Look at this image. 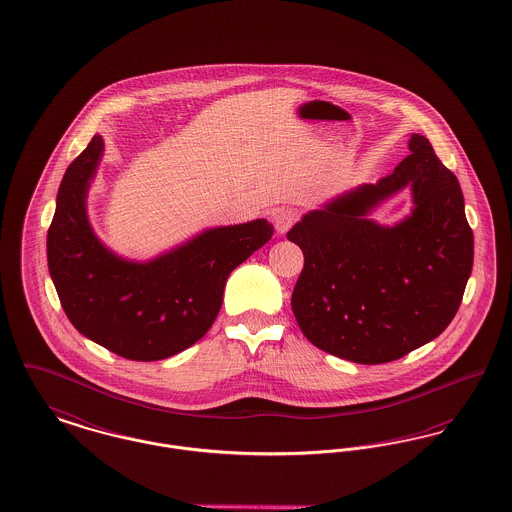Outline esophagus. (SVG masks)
Masks as SVG:
<instances>
[{
	"label": "esophagus",
	"mask_w": 512,
	"mask_h": 512,
	"mask_svg": "<svg viewBox=\"0 0 512 512\" xmlns=\"http://www.w3.org/2000/svg\"><path fill=\"white\" fill-rule=\"evenodd\" d=\"M296 220H298V212L294 209H278L272 214V222H274V228L278 234H286L294 226Z\"/></svg>",
	"instance_id": "34e87169"
}]
</instances>
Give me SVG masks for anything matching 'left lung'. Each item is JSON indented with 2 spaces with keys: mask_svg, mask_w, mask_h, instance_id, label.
Wrapping results in <instances>:
<instances>
[{
  "mask_svg": "<svg viewBox=\"0 0 512 512\" xmlns=\"http://www.w3.org/2000/svg\"><path fill=\"white\" fill-rule=\"evenodd\" d=\"M410 154L377 183L307 212L288 232L303 251L292 309L305 338L363 365L387 363L449 327L474 263L460 183L414 133ZM404 186L415 209L394 227L366 218Z\"/></svg>",
  "mask_w": 512,
  "mask_h": 512,
  "instance_id": "obj_1",
  "label": "left lung"
}]
</instances>
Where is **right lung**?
<instances>
[{
	"label": "right lung",
	"instance_id": "add662e5",
	"mask_svg": "<svg viewBox=\"0 0 512 512\" xmlns=\"http://www.w3.org/2000/svg\"><path fill=\"white\" fill-rule=\"evenodd\" d=\"M104 141L94 135L61 180L48 230V269L71 325L125 360L176 356L211 329L230 272L271 240L265 218L205 230L180 247L133 263L92 232L87 193Z\"/></svg>",
	"mask_w": 512,
	"mask_h": 512
}]
</instances>
